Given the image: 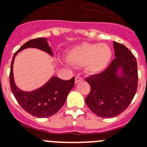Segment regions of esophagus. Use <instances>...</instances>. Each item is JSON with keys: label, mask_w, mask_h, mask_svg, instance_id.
I'll use <instances>...</instances> for the list:
<instances>
[{"label": "esophagus", "mask_w": 147, "mask_h": 147, "mask_svg": "<svg viewBox=\"0 0 147 147\" xmlns=\"http://www.w3.org/2000/svg\"><path fill=\"white\" fill-rule=\"evenodd\" d=\"M82 81H83V78H82L77 76V77L76 78V80H75V83H76V84H78V83H79V82H82Z\"/></svg>", "instance_id": "esophagus-1"}]
</instances>
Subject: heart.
<instances>
[{"label":"heart","instance_id":"obj_1","mask_svg":"<svg viewBox=\"0 0 147 147\" xmlns=\"http://www.w3.org/2000/svg\"><path fill=\"white\" fill-rule=\"evenodd\" d=\"M112 55V50L107 44L82 43L68 51L65 59L75 66L84 65L87 73L96 75L107 69Z\"/></svg>","mask_w":147,"mask_h":147}]
</instances>
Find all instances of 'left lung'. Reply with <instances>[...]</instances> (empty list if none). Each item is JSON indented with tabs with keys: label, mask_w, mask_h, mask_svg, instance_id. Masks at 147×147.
<instances>
[{
	"label": "left lung",
	"mask_w": 147,
	"mask_h": 147,
	"mask_svg": "<svg viewBox=\"0 0 147 147\" xmlns=\"http://www.w3.org/2000/svg\"><path fill=\"white\" fill-rule=\"evenodd\" d=\"M115 59L104 71L86 78L90 92L85 102L101 118L119 115L129 106L138 88V64L125 45L113 41Z\"/></svg>",
	"instance_id": "8db88e82"
}]
</instances>
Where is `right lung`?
<instances>
[{
	"instance_id": "1",
	"label": "right lung",
	"mask_w": 147,
	"mask_h": 147,
	"mask_svg": "<svg viewBox=\"0 0 147 147\" xmlns=\"http://www.w3.org/2000/svg\"><path fill=\"white\" fill-rule=\"evenodd\" d=\"M27 48H36L44 51L51 57L53 52L49 46L48 39L45 38L32 39L24 44L16 52L13 57L9 73V84L19 104L24 110L37 118L52 116L63 107L69 93L74 88L75 78L64 81L58 77L52 76L44 85L32 91H25L16 86L13 76V63L16 56L20 51Z\"/></svg>"
}]
</instances>
